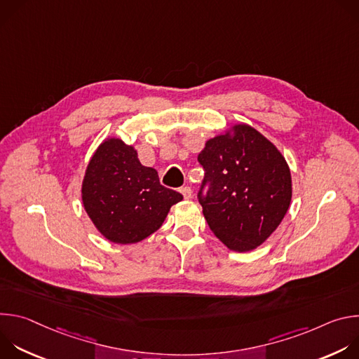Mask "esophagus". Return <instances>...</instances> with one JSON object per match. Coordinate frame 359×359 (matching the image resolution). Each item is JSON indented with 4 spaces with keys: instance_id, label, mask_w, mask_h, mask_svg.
<instances>
[{
    "instance_id": "obj_1",
    "label": "esophagus",
    "mask_w": 359,
    "mask_h": 359,
    "mask_svg": "<svg viewBox=\"0 0 359 359\" xmlns=\"http://www.w3.org/2000/svg\"><path fill=\"white\" fill-rule=\"evenodd\" d=\"M180 193L183 194V197H184L186 200H189V198L191 197V189L187 187V186H186V187H182V189H180Z\"/></svg>"
}]
</instances>
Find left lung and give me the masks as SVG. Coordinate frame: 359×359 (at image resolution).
I'll return each mask as SVG.
<instances>
[{"label": "left lung", "mask_w": 359, "mask_h": 359, "mask_svg": "<svg viewBox=\"0 0 359 359\" xmlns=\"http://www.w3.org/2000/svg\"><path fill=\"white\" fill-rule=\"evenodd\" d=\"M206 197L203 215L231 251L262 245L283 222L292 197L291 172L277 146L247 123H234L210 137L198 153Z\"/></svg>", "instance_id": "left-lung-1"}]
</instances>
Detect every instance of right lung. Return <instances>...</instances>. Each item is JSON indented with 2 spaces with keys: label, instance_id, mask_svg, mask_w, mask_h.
<instances>
[{
  "label": "right lung",
  "instance_id": "right-lung-1",
  "mask_svg": "<svg viewBox=\"0 0 359 359\" xmlns=\"http://www.w3.org/2000/svg\"><path fill=\"white\" fill-rule=\"evenodd\" d=\"M82 204L96 230L115 244H135L155 233L173 204L183 200L159 182L158 170L143 166L137 150L122 139L100 142L86 166Z\"/></svg>",
  "mask_w": 359,
  "mask_h": 359
}]
</instances>
